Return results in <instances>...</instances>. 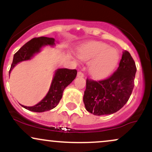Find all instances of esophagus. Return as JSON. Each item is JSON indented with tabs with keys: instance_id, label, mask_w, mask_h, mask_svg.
I'll return each instance as SVG.
<instances>
[{
	"instance_id": "esophagus-1",
	"label": "esophagus",
	"mask_w": 152,
	"mask_h": 152,
	"mask_svg": "<svg viewBox=\"0 0 152 152\" xmlns=\"http://www.w3.org/2000/svg\"><path fill=\"white\" fill-rule=\"evenodd\" d=\"M77 76H78V77L82 78V77H83V76H84V74H83V73L82 72V71H78V72Z\"/></svg>"
}]
</instances>
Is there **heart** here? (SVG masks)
Instances as JSON below:
<instances>
[{
    "instance_id": "obj_1",
    "label": "heart",
    "mask_w": 152,
    "mask_h": 152,
    "mask_svg": "<svg viewBox=\"0 0 152 152\" xmlns=\"http://www.w3.org/2000/svg\"><path fill=\"white\" fill-rule=\"evenodd\" d=\"M79 57L83 61H91L88 71L92 77L102 79L111 74L117 65L118 54L116 50L109 48L106 43L90 41L81 47Z\"/></svg>"
}]
</instances>
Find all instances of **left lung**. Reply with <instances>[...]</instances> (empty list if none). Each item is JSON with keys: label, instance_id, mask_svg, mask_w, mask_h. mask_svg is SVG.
I'll return each mask as SVG.
<instances>
[{"label": "left lung", "instance_id": "1", "mask_svg": "<svg viewBox=\"0 0 152 152\" xmlns=\"http://www.w3.org/2000/svg\"><path fill=\"white\" fill-rule=\"evenodd\" d=\"M137 72L129 52L123 51L117 70L109 78L99 81L86 79L83 103L88 112L96 116L114 114L129 99Z\"/></svg>", "mask_w": 152, "mask_h": 152}]
</instances>
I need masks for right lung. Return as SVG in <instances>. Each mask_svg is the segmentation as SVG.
Here are the masks:
<instances>
[{
	"label": "right lung",
	"instance_id": "1",
	"mask_svg": "<svg viewBox=\"0 0 152 152\" xmlns=\"http://www.w3.org/2000/svg\"><path fill=\"white\" fill-rule=\"evenodd\" d=\"M53 38L38 37L34 38L24 44L13 56L9 74L12 69L19 62L30 60L35 53L40 52L41 48L46 45L53 46L55 44ZM77 74L76 69H58L56 71L53 81L50 85L49 91L46 96L36 105L33 106H26L21 105L25 109L34 112H43L53 109L58 105L62 98L64 90L68 85L74 80Z\"/></svg>",
	"mask_w": 152,
	"mask_h": 152
}]
</instances>
